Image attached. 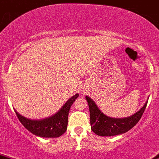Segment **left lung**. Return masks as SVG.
Segmentation results:
<instances>
[{"mask_svg":"<svg viewBox=\"0 0 159 159\" xmlns=\"http://www.w3.org/2000/svg\"><path fill=\"white\" fill-rule=\"evenodd\" d=\"M86 99L90 113L91 129L99 136H113L128 132L138 123L148 103L147 101L143 107L133 116L124 119H114L104 115L89 96H86Z\"/></svg>","mask_w":159,"mask_h":159,"instance_id":"obj_1","label":"left lung"}]
</instances>
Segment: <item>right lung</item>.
<instances>
[{
	"mask_svg": "<svg viewBox=\"0 0 159 159\" xmlns=\"http://www.w3.org/2000/svg\"><path fill=\"white\" fill-rule=\"evenodd\" d=\"M78 96L79 94L73 96L57 114L43 120H30L20 115L15 109L14 111L21 124L31 133L43 138H56L62 135L66 132L70 107Z\"/></svg>",
	"mask_w": 159,
	"mask_h": 159,
	"instance_id": "add662e5",
	"label": "right lung"
}]
</instances>
